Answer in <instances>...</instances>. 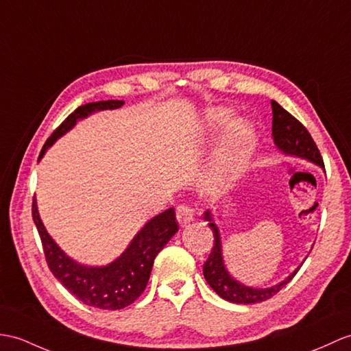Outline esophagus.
Instances as JSON below:
<instances>
[{"instance_id": "esophagus-1", "label": "esophagus", "mask_w": 351, "mask_h": 351, "mask_svg": "<svg viewBox=\"0 0 351 351\" xmlns=\"http://www.w3.org/2000/svg\"><path fill=\"white\" fill-rule=\"evenodd\" d=\"M176 218H178V221L181 226L191 223L193 218H194L193 208L190 205H185V203H182V205L178 206V209H176Z\"/></svg>"}]
</instances>
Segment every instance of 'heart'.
<instances>
[{
	"mask_svg": "<svg viewBox=\"0 0 351 351\" xmlns=\"http://www.w3.org/2000/svg\"><path fill=\"white\" fill-rule=\"evenodd\" d=\"M230 119V112L226 109H210L206 121L210 128L224 125ZM252 143V128L247 121H236L221 138L215 158L208 173V186L223 190L229 186L245 167Z\"/></svg>",
	"mask_w": 351,
	"mask_h": 351,
	"instance_id": "heart-1",
	"label": "heart"
}]
</instances>
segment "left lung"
<instances>
[{"mask_svg": "<svg viewBox=\"0 0 351 351\" xmlns=\"http://www.w3.org/2000/svg\"><path fill=\"white\" fill-rule=\"evenodd\" d=\"M272 106V136L274 142L278 148L290 154V156L302 157L319 165L324 169L323 157L317 148L314 138L308 133V130L304 127L300 121L289 113L286 109H282L276 101H271ZM205 219L209 221V227L214 233V245L210 250V254L208 260L203 265V275L208 281L210 287L219 298H223L233 304H257L263 302V300L275 296L287 282L291 281L293 276L296 275L299 267L291 275H289L282 282L276 284L274 287L269 289H252L247 287L243 284L233 280L226 271L223 263V254H221V239H219V233L214 219L210 218L209 213H205Z\"/></svg>", "mask_w": 351, "mask_h": 351, "instance_id": "left-lung-1", "label": "left lung"}]
</instances>
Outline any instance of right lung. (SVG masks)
Masks as SVG:
<instances>
[{"mask_svg": "<svg viewBox=\"0 0 351 351\" xmlns=\"http://www.w3.org/2000/svg\"><path fill=\"white\" fill-rule=\"evenodd\" d=\"M122 104V100H106L79 106L47 138L38 160L45 156L46 149L56 138L76 124L77 119L86 118L95 110L118 109ZM31 209L32 219L42 239L46 263L55 278L85 305L100 309H122L132 305L146 289L157 254L178 232L175 209L169 208L145 224L115 262L101 267L82 266L65 256L47 234L38 217L36 199H32Z\"/></svg>", "mask_w": 351, "mask_h": 351, "instance_id": "1", "label": "right lung"}]
</instances>
